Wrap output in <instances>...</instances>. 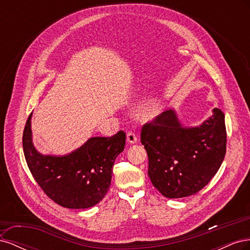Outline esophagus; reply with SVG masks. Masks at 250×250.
Wrapping results in <instances>:
<instances>
[{
	"label": "esophagus",
	"instance_id": "obj_1",
	"mask_svg": "<svg viewBox=\"0 0 250 250\" xmlns=\"http://www.w3.org/2000/svg\"><path fill=\"white\" fill-rule=\"evenodd\" d=\"M127 141L129 142L130 144H135L138 141L137 135H135V133L132 132V131H128L127 132Z\"/></svg>",
	"mask_w": 250,
	"mask_h": 250
}]
</instances>
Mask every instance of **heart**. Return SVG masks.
Instances as JSON below:
<instances>
[{"instance_id": "obj_1", "label": "heart", "mask_w": 250, "mask_h": 250, "mask_svg": "<svg viewBox=\"0 0 250 250\" xmlns=\"http://www.w3.org/2000/svg\"><path fill=\"white\" fill-rule=\"evenodd\" d=\"M161 111V103L158 100H152L150 101L147 106L144 108V111H143V119L144 120H152L154 119L158 113H160Z\"/></svg>"}]
</instances>
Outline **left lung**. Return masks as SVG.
Returning <instances> with one entry per match:
<instances>
[{
    "mask_svg": "<svg viewBox=\"0 0 250 250\" xmlns=\"http://www.w3.org/2000/svg\"><path fill=\"white\" fill-rule=\"evenodd\" d=\"M151 183L167 198L194 195L214 177L226 152L224 113L197 126L184 127L173 109L166 110L142 128Z\"/></svg>",
    "mask_w": 250,
    "mask_h": 250,
    "instance_id": "8db88e82",
    "label": "left lung"
}]
</instances>
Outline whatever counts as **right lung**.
Returning a JSON list of instances; mask_svg holds the SVG:
<instances>
[{
  "label": "right lung",
  "instance_id": "right-lung-1",
  "mask_svg": "<svg viewBox=\"0 0 250 250\" xmlns=\"http://www.w3.org/2000/svg\"><path fill=\"white\" fill-rule=\"evenodd\" d=\"M32 112L22 133V149L30 172L49 198L66 208H88L106 195L111 168L125 147L126 134L95 137L70 154L42 155L32 143Z\"/></svg>",
  "mask_w": 250,
  "mask_h": 250
}]
</instances>
